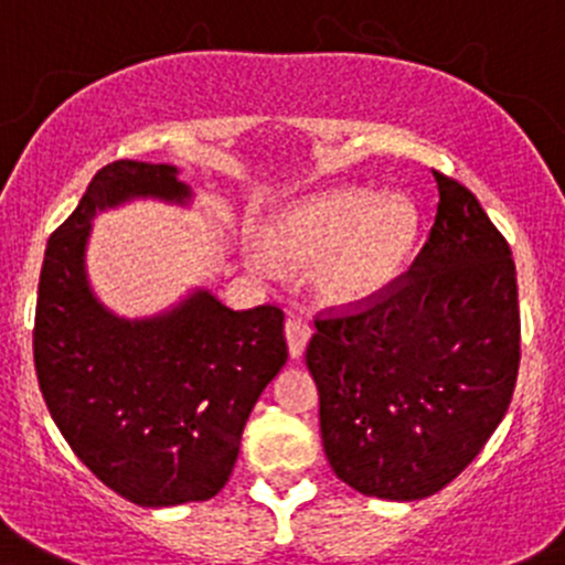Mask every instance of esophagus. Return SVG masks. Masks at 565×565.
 Listing matches in <instances>:
<instances>
[{
    "mask_svg": "<svg viewBox=\"0 0 565 565\" xmlns=\"http://www.w3.org/2000/svg\"><path fill=\"white\" fill-rule=\"evenodd\" d=\"M284 335H287L289 355L300 358L303 355L306 344L311 339V324L306 322L303 317H287V324H284Z\"/></svg>",
    "mask_w": 565,
    "mask_h": 565,
    "instance_id": "esophagus-1",
    "label": "esophagus"
}]
</instances>
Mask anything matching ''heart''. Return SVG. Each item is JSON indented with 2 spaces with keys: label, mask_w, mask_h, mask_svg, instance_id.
Here are the masks:
<instances>
[{
  "label": "heart",
  "mask_w": 565,
  "mask_h": 565,
  "mask_svg": "<svg viewBox=\"0 0 565 565\" xmlns=\"http://www.w3.org/2000/svg\"><path fill=\"white\" fill-rule=\"evenodd\" d=\"M418 218L404 199H380L363 188L333 191L284 215L270 235L278 259L324 265L322 289L339 303H358L385 287L413 250ZM254 267L276 273L267 250L250 254Z\"/></svg>",
  "instance_id": "b5f03b06"
}]
</instances>
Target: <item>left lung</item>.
Returning a JSON list of instances; mask_svg holds the SVG:
<instances>
[{"mask_svg": "<svg viewBox=\"0 0 565 565\" xmlns=\"http://www.w3.org/2000/svg\"><path fill=\"white\" fill-rule=\"evenodd\" d=\"M429 241L372 298L315 317L306 363L335 476L355 492L420 500L478 457L520 372L511 248L472 191L435 172Z\"/></svg>", "mask_w": 565, "mask_h": 565, "instance_id": "1", "label": "left lung"}]
</instances>
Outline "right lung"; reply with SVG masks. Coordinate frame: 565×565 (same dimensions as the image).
<instances>
[{
  "label": "right lung",
  "mask_w": 565,
  "mask_h": 565,
  "mask_svg": "<svg viewBox=\"0 0 565 565\" xmlns=\"http://www.w3.org/2000/svg\"><path fill=\"white\" fill-rule=\"evenodd\" d=\"M130 196L185 202L167 163L114 161L45 246L35 309V372L51 418L119 498L147 509L224 489L256 398L287 363L284 311H232L199 289L152 319L114 317L84 273L89 221Z\"/></svg>",
  "instance_id": "add662e5"
}]
</instances>
